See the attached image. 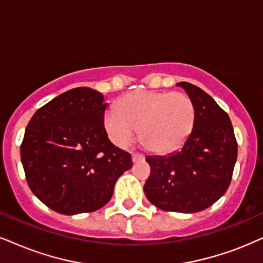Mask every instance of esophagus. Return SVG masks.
I'll use <instances>...</instances> for the list:
<instances>
[{"label":"esophagus","mask_w":263,"mask_h":263,"mask_svg":"<svg viewBox=\"0 0 263 263\" xmlns=\"http://www.w3.org/2000/svg\"><path fill=\"white\" fill-rule=\"evenodd\" d=\"M144 160V156L142 154H132V161L135 162V164H137V162H141Z\"/></svg>","instance_id":"esophagus-1"}]
</instances>
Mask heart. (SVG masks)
Here are the masks:
<instances>
[{
  "label": "heart",
  "instance_id": "heart-1",
  "mask_svg": "<svg viewBox=\"0 0 263 263\" xmlns=\"http://www.w3.org/2000/svg\"><path fill=\"white\" fill-rule=\"evenodd\" d=\"M195 115L194 103L184 93L137 89L119 99L116 110L105 112L103 124L116 147H128L141 128L149 149L167 154L187 141Z\"/></svg>",
  "mask_w": 263,
  "mask_h": 263
}]
</instances>
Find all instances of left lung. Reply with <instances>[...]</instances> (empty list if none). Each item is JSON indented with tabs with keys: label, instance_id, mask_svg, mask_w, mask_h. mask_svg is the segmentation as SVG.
<instances>
[{
	"label": "left lung",
	"instance_id": "left-lung-1",
	"mask_svg": "<svg viewBox=\"0 0 263 263\" xmlns=\"http://www.w3.org/2000/svg\"><path fill=\"white\" fill-rule=\"evenodd\" d=\"M195 105V124L179 151L147 156L145 197L165 211L193 214L210 208L229 187L238 144L227 112L198 86L178 82Z\"/></svg>",
	"mask_w": 263,
	"mask_h": 263
}]
</instances>
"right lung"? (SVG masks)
Returning a JSON list of instances; mask_svg holds the SVG:
<instances>
[{
    "label": "right lung",
    "instance_id": "right-lung-1",
    "mask_svg": "<svg viewBox=\"0 0 263 263\" xmlns=\"http://www.w3.org/2000/svg\"><path fill=\"white\" fill-rule=\"evenodd\" d=\"M108 103L101 92L78 87L40 108L29 121L21 158L31 192L63 215L93 212L108 204L131 155L105 132Z\"/></svg>",
    "mask_w": 263,
    "mask_h": 263
}]
</instances>
